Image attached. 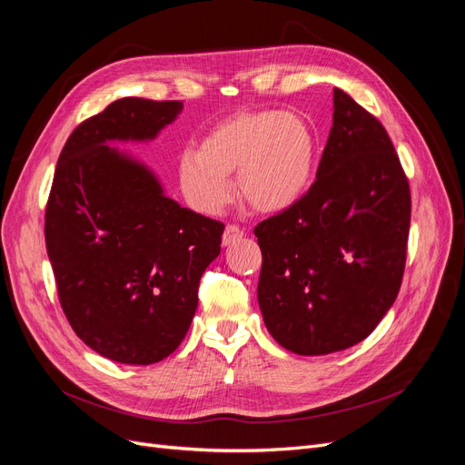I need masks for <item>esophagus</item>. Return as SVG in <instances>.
Here are the masks:
<instances>
[{
  "mask_svg": "<svg viewBox=\"0 0 465 465\" xmlns=\"http://www.w3.org/2000/svg\"><path fill=\"white\" fill-rule=\"evenodd\" d=\"M242 236H244V231L241 227H236V224H227V229H224V234H223V244L229 246Z\"/></svg>",
  "mask_w": 465,
  "mask_h": 465,
  "instance_id": "esophagus-1",
  "label": "esophagus"
}]
</instances>
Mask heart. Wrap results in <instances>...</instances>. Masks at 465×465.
<instances>
[{"instance_id": "heart-1", "label": "heart", "mask_w": 465, "mask_h": 465, "mask_svg": "<svg viewBox=\"0 0 465 465\" xmlns=\"http://www.w3.org/2000/svg\"><path fill=\"white\" fill-rule=\"evenodd\" d=\"M316 168V137L299 114L248 110L221 122L202 143L178 159L182 193L202 213H219L232 195L229 173L250 205L285 211L308 192Z\"/></svg>"}]
</instances>
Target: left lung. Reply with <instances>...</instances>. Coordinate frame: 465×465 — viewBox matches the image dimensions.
<instances>
[{
	"instance_id": "obj_1",
	"label": "left lung",
	"mask_w": 465,
	"mask_h": 465,
	"mask_svg": "<svg viewBox=\"0 0 465 465\" xmlns=\"http://www.w3.org/2000/svg\"><path fill=\"white\" fill-rule=\"evenodd\" d=\"M410 221V182L384 125L333 89L314 184L254 229L258 302L273 340L312 357L369 337L400 292Z\"/></svg>"
}]
</instances>
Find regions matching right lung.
I'll use <instances>...</instances> for the list:
<instances>
[{
	"mask_svg": "<svg viewBox=\"0 0 465 465\" xmlns=\"http://www.w3.org/2000/svg\"><path fill=\"white\" fill-rule=\"evenodd\" d=\"M180 101L125 96L81 122L60 153L45 236L64 314L79 340L153 364L184 340L224 224L166 198L157 176L110 142H149Z\"/></svg>",
	"mask_w": 465,
	"mask_h": 465,
	"instance_id": "obj_1",
	"label": "right lung"
}]
</instances>
